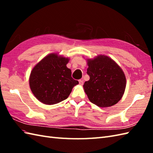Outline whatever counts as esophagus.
<instances>
[{
	"mask_svg": "<svg viewBox=\"0 0 153 153\" xmlns=\"http://www.w3.org/2000/svg\"><path fill=\"white\" fill-rule=\"evenodd\" d=\"M79 85H82L83 84V79H79Z\"/></svg>",
	"mask_w": 153,
	"mask_h": 153,
	"instance_id": "obj_1",
	"label": "esophagus"
}]
</instances>
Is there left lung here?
I'll return each mask as SVG.
<instances>
[{
  "label": "left lung",
  "instance_id": "1",
  "mask_svg": "<svg viewBox=\"0 0 153 153\" xmlns=\"http://www.w3.org/2000/svg\"><path fill=\"white\" fill-rule=\"evenodd\" d=\"M87 74L90 79L83 88L89 100L99 107L116 105L126 89V79L122 70L108 56L100 55L87 60Z\"/></svg>",
  "mask_w": 153,
  "mask_h": 153
}]
</instances>
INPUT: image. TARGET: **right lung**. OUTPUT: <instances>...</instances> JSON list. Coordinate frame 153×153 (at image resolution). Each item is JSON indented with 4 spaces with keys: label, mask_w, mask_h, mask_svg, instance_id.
Masks as SVG:
<instances>
[{
    "label": "right lung",
    "mask_w": 153,
    "mask_h": 153,
    "mask_svg": "<svg viewBox=\"0 0 153 153\" xmlns=\"http://www.w3.org/2000/svg\"><path fill=\"white\" fill-rule=\"evenodd\" d=\"M68 61V58L57 54H50L32 70L30 86L39 101L49 105L62 101L79 83L71 77V71L66 66Z\"/></svg>",
    "instance_id": "right-lung-1"
}]
</instances>
